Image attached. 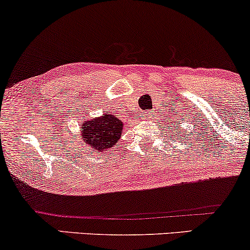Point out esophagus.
<instances>
[{
    "instance_id": "esophagus-1",
    "label": "esophagus",
    "mask_w": 250,
    "mask_h": 250,
    "mask_svg": "<svg viewBox=\"0 0 250 250\" xmlns=\"http://www.w3.org/2000/svg\"><path fill=\"white\" fill-rule=\"evenodd\" d=\"M147 114H148V112H147Z\"/></svg>"
}]
</instances>
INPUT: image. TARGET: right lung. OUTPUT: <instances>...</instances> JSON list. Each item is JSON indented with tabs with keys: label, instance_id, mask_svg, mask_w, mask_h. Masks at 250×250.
Returning a JSON list of instances; mask_svg holds the SVG:
<instances>
[{
	"label": "right lung",
	"instance_id": "obj_1",
	"mask_svg": "<svg viewBox=\"0 0 250 250\" xmlns=\"http://www.w3.org/2000/svg\"><path fill=\"white\" fill-rule=\"evenodd\" d=\"M123 122L112 114L89 120H82L79 138L95 152L103 153L119 144L123 131Z\"/></svg>",
	"mask_w": 250,
	"mask_h": 250
}]
</instances>
